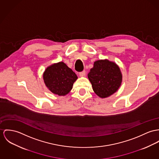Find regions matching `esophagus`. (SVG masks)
Masks as SVG:
<instances>
[{
	"label": "esophagus",
	"instance_id": "34e87169",
	"mask_svg": "<svg viewBox=\"0 0 159 159\" xmlns=\"http://www.w3.org/2000/svg\"><path fill=\"white\" fill-rule=\"evenodd\" d=\"M85 71H82V72L79 73V75H80V77H84V76H85Z\"/></svg>",
	"mask_w": 159,
	"mask_h": 159
}]
</instances>
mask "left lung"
<instances>
[{"label": "left lung", "instance_id": "left-lung-1", "mask_svg": "<svg viewBox=\"0 0 159 159\" xmlns=\"http://www.w3.org/2000/svg\"><path fill=\"white\" fill-rule=\"evenodd\" d=\"M88 77L93 91L101 98H108L116 93L122 82V74L119 66L107 59L95 61Z\"/></svg>", "mask_w": 159, "mask_h": 159}]
</instances>
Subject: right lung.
Returning a JSON list of instances; mask_svg holds the SVG:
<instances>
[{"label":"right lung","instance_id":"right-lung-1","mask_svg":"<svg viewBox=\"0 0 159 159\" xmlns=\"http://www.w3.org/2000/svg\"><path fill=\"white\" fill-rule=\"evenodd\" d=\"M43 78L51 92L58 96H65L72 89L77 76L65 63L60 61L47 67Z\"/></svg>","mask_w":159,"mask_h":159}]
</instances>
